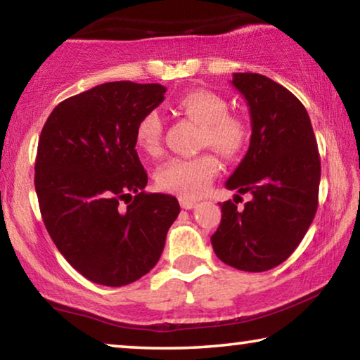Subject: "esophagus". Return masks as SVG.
Listing matches in <instances>:
<instances>
[{
	"label": "esophagus",
	"instance_id": "esophagus-1",
	"mask_svg": "<svg viewBox=\"0 0 360 360\" xmlns=\"http://www.w3.org/2000/svg\"><path fill=\"white\" fill-rule=\"evenodd\" d=\"M180 206L184 210H191V208H195V206H196V201L188 200V198H180Z\"/></svg>",
	"mask_w": 360,
	"mask_h": 360
}]
</instances>
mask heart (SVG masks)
<instances>
[{"label": "heart", "instance_id": "heart-1", "mask_svg": "<svg viewBox=\"0 0 360 360\" xmlns=\"http://www.w3.org/2000/svg\"><path fill=\"white\" fill-rule=\"evenodd\" d=\"M175 110L201 126L200 146L210 147L224 157L238 155L249 141V127L239 116L228 115V101L210 90H188L175 100ZM162 121L155 111L141 117L136 127V144L142 152H160ZM219 164L211 154L191 159H172L159 167L155 184L159 188L181 198H198L208 190Z\"/></svg>", "mask_w": 360, "mask_h": 360}]
</instances>
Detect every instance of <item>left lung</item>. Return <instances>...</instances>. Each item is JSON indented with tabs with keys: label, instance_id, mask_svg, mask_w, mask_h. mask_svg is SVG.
Returning <instances> with one entry per match:
<instances>
[{
	"label": "left lung",
	"instance_id": "1",
	"mask_svg": "<svg viewBox=\"0 0 360 360\" xmlns=\"http://www.w3.org/2000/svg\"><path fill=\"white\" fill-rule=\"evenodd\" d=\"M231 83L248 101L252 134L226 188L250 193L251 201L244 209L219 203L223 216L211 244L231 267L265 272L307 234L318 210L321 162L311 121L293 93L259 73H234Z\"/></svg>",
	"mask_w": 360,
	"mask_h": 360
}]
</instances>
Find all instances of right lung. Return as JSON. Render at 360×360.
I'll return each instance as SVG.
<instances>
[{
    "label": "right lung",
    "mask_w": 360,
    "mask_h": 360,
    "mask_svg": "<svg viewBox=\"0 0 360 360\" xmlns=\"http://www.w3.org/2000/svg\"><path fill=\"white\" fill-rule=\"evenodd\" d=\"M165 91L159 83H103L58 103L42 127L34 185L44 224L95 283L122 287L154 269L180 213L175 196L146 193L136 150L137 122Z\"/></svg>",
    "instance_id": "obj_1"
}]
</instances>
